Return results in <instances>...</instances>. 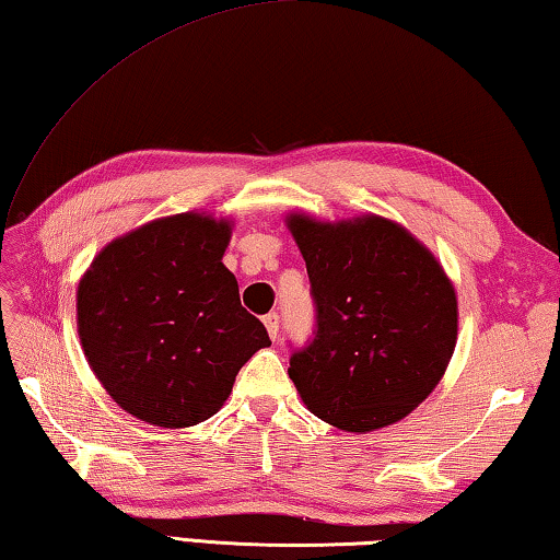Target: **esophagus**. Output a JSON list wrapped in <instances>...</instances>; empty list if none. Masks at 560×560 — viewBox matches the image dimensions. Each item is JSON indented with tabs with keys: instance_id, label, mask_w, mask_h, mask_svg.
<instances>
[{
	"instance_id": "34e87169",
	"label": "esophagus",
	"mask_w": 560,
	"mask_h": 560,
	"mask_svg": "<svg viewBox=\"0 0 560 560\" xmlns=\"http://www.w3.org/2000/svg\"><path fill=\"white\" fill-rule=\"evenodd\" d=\"M265 325H267V332L271 337V342H277V339H279V315L277 313L265 315Z\"/></svg>"
}]
</instances>
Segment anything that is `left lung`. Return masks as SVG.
Here are the masks:
<instances>
[{"label":"left lung","mask_w":560,"mask_h":560,"mask_svg":"<svg viewBox=\"0 0 560 560\" xmlns=\"http://www.w3.org/2000/svg\"><path fill=\"white\" fill-rule=\"evenodd\" d=\"M315 305L313 339L289 376L317 418L347 432L402 420L430 396L456 347V293L408 230L378 215H291Z\"/></svg>","instance_id":"left-lung-1"}]
</instances>
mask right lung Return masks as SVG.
I'll list each match as a JSON object with an SVG mask.
<instances>
[{
    "mask_svg": "<svg viewBox=\"0 0 560 560\" xmlns=\"http://www.w3.org/2000/svg\"><path fill=\"white\" fill-rule=\"evenodd\" d=\"M225 221L179 213L114 240L77 289L84 357L120 408L191 427L228 400L237 371L271 339L223 267Z\"/></svg>",
    "mask_w": 560,
    "mask_h": 560,
    "instance_id": "1",
    "label": "right lung"
}]
</instances>
